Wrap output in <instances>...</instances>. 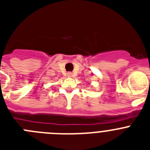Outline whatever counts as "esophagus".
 I'll list each match as a JSON object with an SVG mask.
<instances>
[{"mask_svg": "<svg viewBox=\"0 0 150 150\" xmlns=\"http://www.w3.org/2000/svg\"><path fill=\"white\" fill-rule=\"evenodd\" d=\"M67 76H68L69 77H71V76H72V73H67Z\"/></svg>", "mask_w": 150, "mask_h": 150, "instance_id": "esophagus-1", "label": "esophagus"}]
</instances>
